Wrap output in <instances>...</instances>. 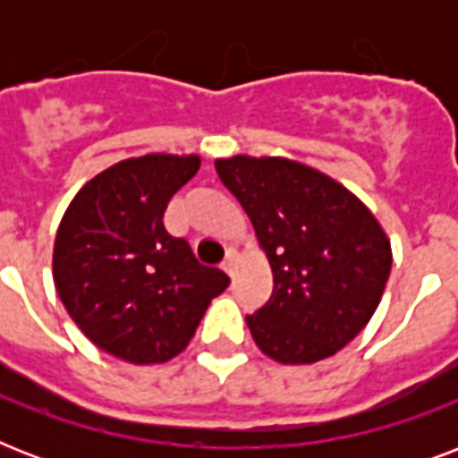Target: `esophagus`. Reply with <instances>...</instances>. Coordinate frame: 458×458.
<instances>
[{
    "label": "esophagus",
    "instance_id": "34e87169",
    "mask_svg": "<svg viewBox=\"0 0 458 458\" xmlns=\"http://www.w3.org/2000/svg\"><path fill=\"white\" fill-rule=\"evenodd\" d=\"M235 251H228V257H225V261L221 264V268L228 273V276H233V273H235Z\"/></svg>",
    "mask_w": 458,
    "mask_h": 458
}]
</instances>
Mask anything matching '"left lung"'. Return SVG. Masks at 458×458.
I'll list each match as a JSON object with an SVG mask.
<instances>
[{
  "instance_id": "obj_1",
  "label": "left lung",
  "mask_w": 458,
  "mask_h": 458,
  "mask_svg": "<svg viewBox=\"0 0 458 458\" xmlns=\"http://www.w3.org/2000/svg\"><path fill=\"white\" fill-rule=\"evenodd\" d=\"M216 173L250 216L273 294L250 333L280 363L337 354L376 313L390 278V240L361 199L326 173L280 157L218 158Z\"/></svg>"
}]
</instances>
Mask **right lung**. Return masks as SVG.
Returning a JSON list of instances; mask_svg holds the SVG:
<instances>
[{
	"label": "right lung",
	"instance_id": "obj_1",
	"mask_svg": "<svg viewBox=\"0 0 458 458\" xmlns=\"http://www.w3.org/2000/svg\"><path fill=\"white\" fill-rule=\"evenodd\" d=\"M199 157L147 154L95 175L61 218L54 285L89 342L131 363H164L190 344L221 268L201 266L182 237L164 228L168 201Z\"/></svg>",
	"mask_w": 458,
	"mask_h": 458
}]
</instances>
